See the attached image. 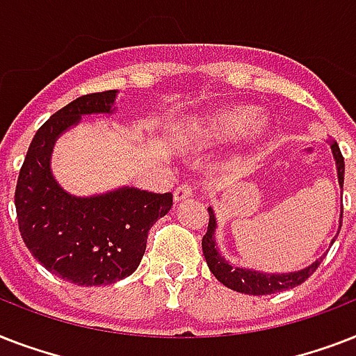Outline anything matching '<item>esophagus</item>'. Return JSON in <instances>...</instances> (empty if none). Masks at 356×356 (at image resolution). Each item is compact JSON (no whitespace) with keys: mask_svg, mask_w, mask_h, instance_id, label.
<instances>
[{"mask_svg":"<svg viewBox=\"0 0 356 356\" xmlns=\"http://www.w3.org/2000/svg\"><path fill=\"white\" fill-rule=\"evenodd\" d=\"M194 186L188 183H183L179 184L177 188L173 190V200L175 201H183V200H188V197H192L194 195Z\"/></svg>","mask_w":356,"mask_h":356,"instance_id":"esophagus-1","label":"esophagus"}]
</instances>
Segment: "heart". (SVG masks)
I'll return each mask as SVG.
<instances>
[{
    "mask_svg": "<svg viewBox=\"0 0 356 356\" xmlns=\"http://www.w3.org/2000/svg\"><path fill=\"white\" fill-rule=\"evenodd\" d=\"M253 120V111L248 107H234L220 113L209 114L200 122L192 125V131L201 142L205 144H223L229 140L236 138L238 134H242L245 128L248 129L245 134L251 138H257L264 131V122L262 120Z\"/></svg>",
    "mask_w": 356,
    "mask_h": 356,
    "instance_id": "1",
    "label": "heart"
}]
</instances>
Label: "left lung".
<instances>
[{"instance_id": "left-lung-1", "label": "left lung", "mask_w": 356, "mask_h": 356, "mask_svg": "<svg viewBox=\"0 0 356 356\" xmlns=\"http://www.w3.org/2000/svg\"><path fill=\"white\" fill-rule=\"evenodd\" d=\"M331 149L332 156L337 161L338 183H340V186H343V170H346V166H343V156L340 153V147H338L334 140H331ZM340 227H342V223H340ZM214 231H216V216H214L212 207H209V227H207L205 236L201 240V248H203V254H205L209 270L214 273V277L222 284H225V286L234 290V292L249 293V296H266V293L282 292V290H290V288L299 286L301 282L307 281L318 270V266L321 264V260L325 257L323 254V257H320V259L312 262L310 266H307V268L299 271H292V273H262V271L248 270V268H236V266L227 262L220 254L216 245V238H214Z\"/></svg>"}]
</instances>
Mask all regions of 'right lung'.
Masks as SVG:
<instances>
[{
    "label": "right lung",
    "mask_w": 356,
    "mask_h": 356,
    "mask_svg": "<svg viewBox=\"0 0 356 356\" xmlns=\"http://www.w3.org/2000/svg\"><path fill=\"white\" fill-rule=\"evenodd\" d=\"M116 90L86 94L53 114L31 142L14 205L19 234L47 271L79 286L113 284L144 257L147 233L172 209V194L123 186L77 197L60 188L49 166L53 145L85 114L113 113Z\"/></svg>",
    "instance_id": "add662e5"
}]
</instances>
